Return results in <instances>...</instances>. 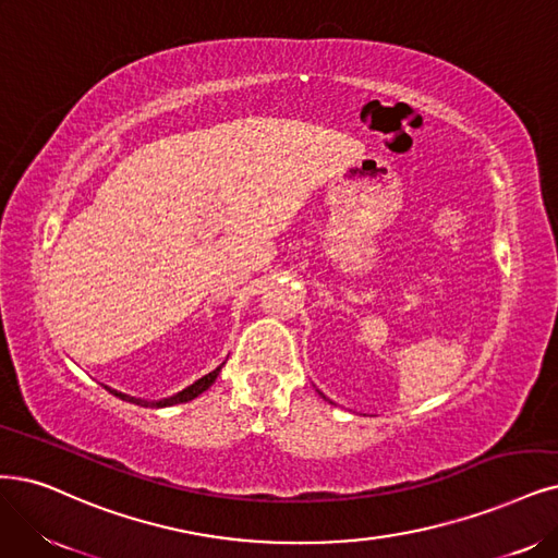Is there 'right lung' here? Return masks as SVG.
<instances>
[{
  "mask_svg": "<svg viewBox=\"0 0 558 558\" xmlns=\"http://www.w3.org/2000/svg\"><path fill=\"white\" fill-rule=\"evenodd\" d=\"M225 365V363H222ZM222 365H218L216 369H211L209 375H204L202 379H197V381H193L191 386H185L183 390H179V393H174V396H170V398H162V400H144V398H133V396H126V393H121V390H114V388H108L112 396H117L119 400H126V402H133V404H140V407H151V409H162V407H172V404H181V402H189V400H195L197 396H202L206 388H209L214 381H216V377L220 375V369H222Z\"/></svg>",
  "mask_w": 558,
  "mask_h": 558,
  "instance_id": "obj_1",
  "label": "right lung"
}]
</instances>
